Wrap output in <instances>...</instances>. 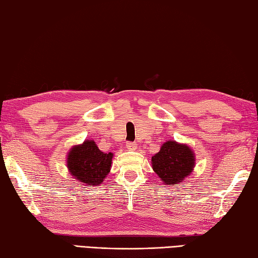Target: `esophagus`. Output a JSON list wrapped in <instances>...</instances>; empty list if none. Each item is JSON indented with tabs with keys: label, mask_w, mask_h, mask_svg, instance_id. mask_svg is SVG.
Wrapping results in <instances>:
<instances>
[{
	"label": "esophagus",
	"mask_w": 258,
	"mask_h": 258,
	"mask_svg": "<svg viewBox=\"0 0 258 258\" xmlns=\"http://www.w3.org/2000/svg\"><path fill=\"white\" fill-rule=\"evenodd\" d=\"M136 143L135 142H127L126 143V145H125V148L127 149L128 151H134V150H136Z\"/></svg>",
	"instance_id": "1"
}]
</instances>
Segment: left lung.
<instances>
[{
    "label": "left lung",
    "mask_w": 258,
    "mask_h": 258,
    "mask_svg": "<svg viewBox=\"0 0 258 258\" xmlns=\"http://www.w3.org/2000/svg\"><path fill=\"white\" fill-rule=\"evenodd\" d=\"M195 153L188 145L166 141L152 156V168L165 184H178L190 175L195 166Z\"/></svg>",
    "instance_id": "8db88e82"
}]
</instances>
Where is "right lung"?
Here are the masks:
<instances>
[{
    "instance_id": "add662e5",
    "label": "right lung",
    "mask_w": 258,
    "mask_h": 258,
    "mask_svg": "<svg viewBox=\"0 0 258 258\" xmlns=\"http://www.w3.org/2000/svg\"><path fill=\"white\" fill-rule=\"evenodd\" d=\"M113 153H104L93 140L75 145L67 156L70 174L87 186H96L103 182L109 173Z\"/></svg>"
}]
</instances>
